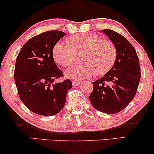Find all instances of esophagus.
Listing matches in <instances>:
<instances>
[{
  "label": "esophagus",
  "mask_w": 154,
  "mask_h": 154,
  "mask_svg": "<svg viewBox=\"0 0 154 154\" xmlns=\"http://www.w3.org/2000/svg\"><path fill=\"white\" fill-rule=\"evenodd\" d=\"M79 84H80V82H79V81H73L72 82V85L74 86H78L79 85Z\"/></svg>",
  "instance_id": "esophagus-1"
}]
</instances>
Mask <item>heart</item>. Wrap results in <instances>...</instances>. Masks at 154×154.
Segmentation results:
<instances>
[{
  "mask_svg": "<svg viewBox=\"0 0 154 154\" xmlns=\"http://www.w3.org/2000/svg\"><path fill=\"white\" fill-rule=\"evenodd\" d=\"M79 54H81L79 61L82 63L65 72L67 78L84 80L94 75H106L114 65L117 56L112 42L91 33H81L68 38L66 43L55 44L52 51L54 61L63 67L71 66Z\"/></svg>",
  "mask_w": 154,
  "mask_h": 154,
  "instance_id": "b5f03b06",
  "label": "heart"
}]
</instances>
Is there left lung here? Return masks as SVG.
<instances>
[{
  "mask_svg": "<svg viewBox=\"0 0 154 154\" xmlns=\"http://www.w3.org/2000/svg\"><path fill=\"white\" fill-rule=\"evenodd\" d=\"M102 32L114 44L117 56L110 71L92 82L93 90L89 99L100 112L116 114L128 106L135 97L140 79V67L135 48L125 37L111 29H103Z\"/></svg>",
  "mask_w": 154,
  "mask_h": 154,
  "instance_id": "obj_1",
  "label": "left lung"
}]
</instances>
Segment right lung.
I'll use <instances>...</instances> for the list:
<instances>
[{
	"label": "right lung",
	"instance_id": "right-lung-1",
	"mask_svg": "<svg viewBox=\"0 0 154 154\" xmlns=\"http://www.w3.org/2000/svg\"><path fill=\"white\" fill-rule=\"evenodd\" d=\"M65 35L63 32H45L29 39L19 51L14 70L19 98L31 111L43 116L58 114L66 102L72 81L54 83L63 77L52 56L55 44Z\"/></svg>",
	"mask_w": 154,
	"mask_h": 154
}]
</instances>
